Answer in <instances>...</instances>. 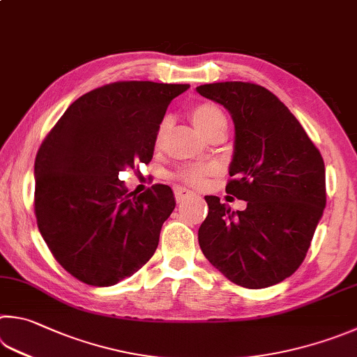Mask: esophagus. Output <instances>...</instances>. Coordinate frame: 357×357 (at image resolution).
I'll return each mask as SVG.
<instances>
[{
	"label": "esophagus",
	"mask_w": 357,
	"mask_h": 357,
	"mask_svg": "<svg viewBox=\"0 0 357 357\" xmlns=\"http://www.w3.org/2000/svg\"><path fill=\"white\" fill-rule=\"evenodd\" d=\"M173 190H174V198H176L178 203H181V201H184L187 198L195 197V193L189 189H185V187H174Z\"/></svg>",
	"instance_id": "1"
}]
</instances>
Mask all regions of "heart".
Returning <instances> with one entry per match:
<instances>
[{
  "label": "heart",
  "mask_w": 357,
  "mask_h": 357,
  "mask_svg": "<svg viewBox=\"0 0 357 357\" xmlns=\"http://www.w3.org/2000/svg\"><path fill=\"white\" fill-rule=\"evenodd\" d=\"M189 119L193 123L198 131L207 137L213 131L220 128L226 126V116L222 109L213 102H197L189 109ZM170 131V119H162L156 128V134H154V148L164 146L165 139ZM217 172V165L213 164H198L192 167H184L174 174V178L181 183L189 184L193 187H199L206 183V179L212 176Z\"/></svg>",
  "instance_id": "b5f03b06"
}]
</instances>
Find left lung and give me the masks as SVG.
Instances as JSON below:
<instances>
[{
	"mask_svg": "<svg viewBox=\"0 0 357 357\" xmlns=\"http://www.w3.org/2000/svg\"><path fill=\"white\" fill-rule=\"evenodd\" d=\"M197 92L228 109L236 126L226 192L246 201L231 211L204 197L209 212L198 229L201 251L237 286L264 289L303 264L326 206L325 162L300 121L262 86L228 81Z\"/></svg>",
	"mask_w": 357,
	"mask_h": 357,
	"instance_id": "obj_1",
	"label": "left lung"
}]
</instances>
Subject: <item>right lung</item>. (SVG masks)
I'll use <instances>...</instances> for the list:
<instances>
[{
    "instance_id": "add662e5",
    "label": "right lung",
    "mask_w": 357,
    "mask_h": 357,
    "mask_svg": "<svg viewBox=\"0 0 357 357\" xmlns=\"http://www.w3.org/2000/svg\"><path fill=\"white\" fill-rule=\"evenodd\" d=\"M189 84L119 81L71 102L38 148L34 212L57 262L76 280L114 286L158 248L174 209L168 185L129 193L119 173L153 159L154 134Z\"/></svg>"
}]
</instances>
